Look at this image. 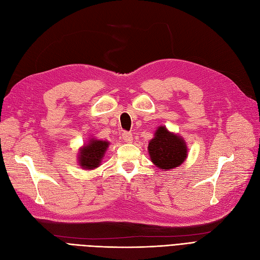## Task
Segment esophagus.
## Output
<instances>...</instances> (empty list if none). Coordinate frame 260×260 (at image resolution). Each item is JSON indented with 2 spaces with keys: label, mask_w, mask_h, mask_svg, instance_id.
<instances>
[{
  "label": "esophagus",
  "mask_w": 260,
  "mask_h": 260,
  "mask_svg": "<svg viewBox=\"0 0 260 260\" xmlns=\"http://www.w3.org/2000/svg\"><path fill=\"white\" fill-rule=\"evenodd\" d=\"M122 139L124 140V142L131 143L132 140H134V136H132L131 132H123V134H122Z\"/></svg>",
  "instance_id": "obj_1"
}]
</instances>
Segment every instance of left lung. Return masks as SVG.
I'll return each instance as SVG.
<instances>
[{
	"instance_id": "1",
	"label": "left lung",
	"mask_w": 260,
	"mask_h": 260,
	"mask_svg": "<svg viewBox=\"0 0 260 260\" xmlns=\"http://www.w3.org/2000/svg\"><path fill=\"white\" fill-rule=\"evenodd\" d=\"M187 151L183 137L169 131L164 125L157 126L148 145L151 162L163 171L179 168L186 160Z\"/></svg>"
}]
</instances>
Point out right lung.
I'll return each mask as SVG.
<instances>
[{
	"mask_svg": "<svg viewBox=\"0 0 260 260\" xmlns=\"http://www.w3.org/2000/svg\"><path fill=\"white\" fill-rule=\"evenodd\" d=\"M110 142L99 140L96 138H89L86 143L79 149L77 161L78 166L84 170H94L101 166L106 151L108 150Z\"/></svg>",
	"mask_w": 260,
	"mask_h": 260,
	"instance_id": "right-lung-1",
	"label": "right lung"
}]
</instances>
